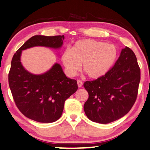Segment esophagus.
<instances>
[{"mask_svg": "<svg viewBox=\"0 0 150 150\" xmlns=\"http://www.w3.org/2000/svg\"><path fill=\"white\" fill-rule=\"evenodd\" d=\"M77 84H78V86L79 87V88L82 87V85H83V83H82V81H81V80H77Z\"/></svg>", "mask_w": 150, "mask_h": 150, "instance_id": "obj_1", "label": "esophagus"}]
</instances>
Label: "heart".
<instances>
[{
	"instance_id": "obj_1",
	"label": "heart",
	"mask_w": 150,
	"mask_h": 150,
	"mask_svg": "<svg viewBox=\"0 0 150 150\" xmlns=\"http://www.w3.org/2000/svg\"><path fill=\"white\" fill-rule=\"evenodd\" d=\"M118 50L113 44L94 39L78 40L72 49L66 48L61 59L70 76L76 74L82 64L83 70L92 79H98L109 72L116 62Z\"/></svg>"
}]
</instances>
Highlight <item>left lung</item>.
I'll list each match as a JSON object with an SVG mask.
<instances>
[{
    "label": "left lung",
    "mask_w": 150,
    "mask_h": 150,
    "mask_svg": "<svg viewBox=\"0 0 150 150\" xmlns=\"http://www.w3.org/2000/svg\"><path fill=\"white\" fill-rule=\"evenodd\" d=\"M139 82L140 69L136 56L126 46L106 74L84 83L89 94L84 105L86 116L100 124H108L121 118L136 102Z\"/></svg>",
    "instance_id": "1"
}]
</instances>
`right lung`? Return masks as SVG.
<instances>
[{
	"mask_svg": "<svg viewBox=\"0 0 150 150\" xmlns=\"http://www.w3.org/2000/svg\"><path fill=\"white\" fill-rule=\"evenodd\" d=\"M64 36L36 35L28 39L13 56L8 74L10 89L17 108L26 117L41 123H51L62 116L66 99L76 92V80L66 77L55 63L42 74L27 71L21 62L22 51L34 46L62 47Z\"/></svg>",
	"mask_w": 150,
	"mask_h": 150,
	"instance_id": "add662e5",
	"label": "right lung"
}]
</instances>
